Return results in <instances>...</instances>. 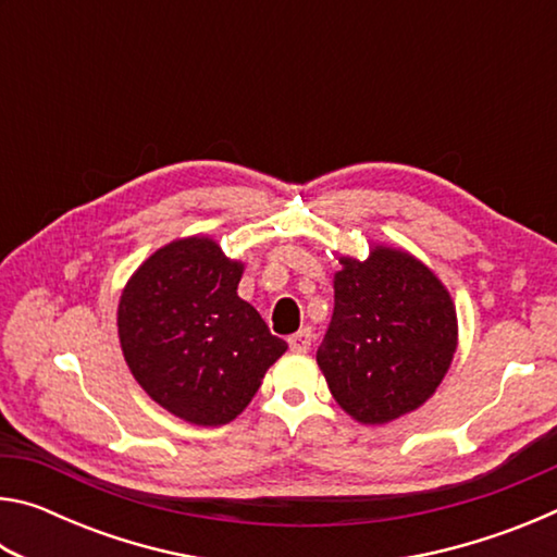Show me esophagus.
I'll return each instance as SVG.
<instances>
[{
	"label": "esophagus",
	"mask_w": 557,
	"mask_h": 557,
	"mask_svg": "<svg viewBox=\"0 0 557 557\" xmlns=\"http://www.w3.org/2000/svg\"><path fill=\"white\" fill-rule=\"evenodd\" d=\"M289 348L292 351H297V354H305V351H309V346H312V342H314V334H312V329L309 326H305V329H299L297 334H292L289 338Z\"/></svg>",
	"instance_id": "34e87169"
}]
</instances>
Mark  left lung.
Wrapping results in <instances>:
<instances>
[{
  "label": "left lung",
  "instance_id": "1",
  "mask_svg": "<svg viewBox=\"0 0 557 557\" xmlns=\"http://www.w3.org/2000/svg\"><path fill=\"white\" fill-rule=\"evenodd\" d=\"M334 314L317 348L334 400L363 425L420 408L445 379L457 348V312L435 272L410 252L375 245L342 258Z\"/></svg>",
  "mask_w": 557,
  "mask_h": 557
}]
</instances>
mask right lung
<instances>
[{"label":"right lung","instance_id":"add662e5","mask_svg":"<svg viewBox=\"0 0 557 557\" xmlns=\"http://www.w3.org/2000/svg\"><path fill=\"white\" fill-rule=\"evenodd\" d=\"M243 262L203 235L174 240L127 282L117 332L135 381L191 425H225L258 393L287 344L238 297Z\"/></svg>","mask_w":557,"mask_h":557}]
</instances>
